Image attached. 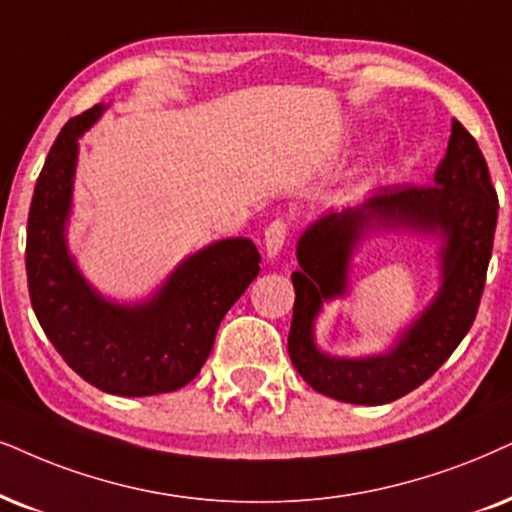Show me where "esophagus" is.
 <instances>
[{
    "mask_svg": "<svg viewBox=\"0 0 512 512\" xmlns=\"http://www.w3.org/2000/svg\"><path fill=\"white\" fill-rule=\"evenodd\" d=\"M286 238H288V224L283 222V219H276V222H271L267 226V231H264V252H267L269 260H276L278 252H281L283 245H286Z\"/></svg>",
    "mask_w": 512,
    "mask_h": 512,
    "instance_id": "esophagus-1",
    "label": "esophagus"
}]
</instances>
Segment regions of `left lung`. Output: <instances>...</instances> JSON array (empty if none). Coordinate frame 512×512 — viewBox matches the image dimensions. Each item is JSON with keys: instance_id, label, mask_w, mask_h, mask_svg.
I'll return each instance as SVG.
<instances>
[{"instance_id": "1", "label": "left lung", "mask_w": 512, "mask_h": 512, "mask_svg": "<svg viewBox=\"0 0 512 512\" xmlns=\"http://www.w3.org/2000/svg\"><path fill=\"white\" fill-rule=\"evenodd\" d=\"M498 198L487 160L461 122L430 186H387L340 212H326L302 231L293 271L295 304L288 354L297 373L326 397L347 404H390L423 385L461 345L480 307L491 260ZM409 228L439 235L443 286L429 309L385 355L331 358L313 342L323 301L346 292L356 245L375 230Z\"/></svg>"}]
</instances>
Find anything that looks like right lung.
<instances>
[{
    "label": "right lung",
    "mask_w": 512,
    "mask_h": 512,
    "mask_svg": "<svg viewBox=\"0 0 512 512\" xmlns=\"http://www.w3.org/2000/svg\"><path fill=\"white\" fill-rule=\"evenodd\" d=\"M103 103L68 120L47 155L28 215L25 271L42 331L66 364L118 397L174 392L200 373L231 304L260 274L250 238H224L186 257L146 302L118 304L89 286L68 252L77 139Z\"/></svg>",
    "instance_id": "1"
}]
</instances>
